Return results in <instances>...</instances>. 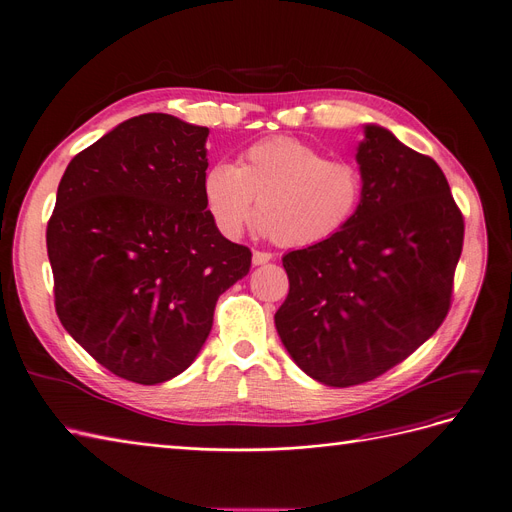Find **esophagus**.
<instances>
[{"mask_svg":"<svg viewBox=\"0 0 512 512\" xmlns=\"http://www.w3.org/2000/svg\"><path fill=\"white\" fill-rule=\"evenodd\" d=\"M272 259V253L266 251H253V266H266V263Z\"/></svg>","mask_w":512,"mask_h":512,"instance_id":"obj_1","label":"esophagus"}]
</instances>
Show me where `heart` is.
<instances>
[{"label":"heart","instance_id":"b5f03b06","mask_svg":"<svg viewBox=\"0 0 512 512\" xmlns=\"http://www.w3.org/2000/svg\"><path fill=\"white\" fill-rule=\"evenodd\" d=\"M202 194L227 238H238L253 215L263 236L304 249L344 232L361 211L365 175L352 160L291 137L263 139L238 158L206 170Z\"/></svg>","mask_w":512,"mask_h":512}]
</instances>
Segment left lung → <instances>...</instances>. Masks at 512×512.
I'll return each instance as SVG.
<instances>
[{"label": "left lung", "mask_w": 512, "mask_h": 512, "mask_svg": "<svg viewBox=\"0 0 512 512\" xmlns=\"http://www.w3.org/2000/svg\"><path fill=\"white\" fill-rule=\"evenodd\" d=\"M356 162L361 211L331 240L282 257L289 295L274 316L297 367L333 388L375 380L434 335L464 242V217L432 158L367 124Z\"/></svg>", "instance_id": "left-lung-1"}]
</instances>
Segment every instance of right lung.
Instances as JSON below:
<instances>
[{"mask_svg":"<svg viewBox=\"0 0 512 512\" xmlns=\"http://www.w3.org/2000/svg\"><path fill=\"white\" fill-rule=\"evenodd\" d=\"M206 126L168 113L118 124L75 156L56 192L46 246L67 333L128 382L183 373L217 299L249 274L251 251L208 213Z\"/></svg>","mask_w":512,"mask_h":512,"instance_id":"add662e5","label":"right lung"}]
</instances>
